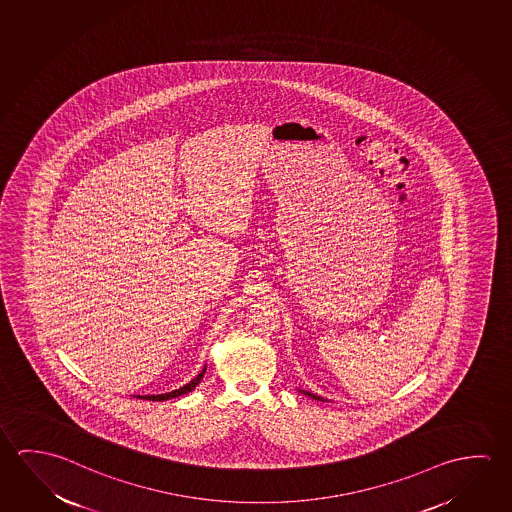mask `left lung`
Returning a JSON list of instances; mask_svg holds the SVG:
<instances>
[{
    "instance_id": "8db88e82",
    "label": "left lung",
    "mask_w": 512,
    "mask_h": 512,
    "mask_svg": "<svg viewBox=\"0 0 512 512\" xmlns=\"http://www.w3.org/2000/svg\"><path fill=\"white\" fill-rule=\"evenodd\" d=\"M305 394H309V396H312V398H316V400H321V398H319V396H316V394H312V393H305Z\"/></svg>"
}]
</instances>
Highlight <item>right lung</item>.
<instances>
[{
	"instance_id": "1",
	"label": "right lung",
	"mask_w": 512,
	"mask_h": 512,
	"mask_svg": "<svg viewBox=\"0 0 512 512\" xmlns=\"http://www.w3.org/2000/svg\"><path fill=\"white\" fill-rule=\"evenodd\" d=\"M203 375H205V369H203L202 373L198 375V377L193 378L189 384H185L184 387H180V389H176V391H171V393L166 394H148V396H137V398H141V400H151V402H162V400H171V398H176V396H180V394H187L189 391H193L194 387L200 384V380H202Z\"/></svg>"
}]
</instances>
